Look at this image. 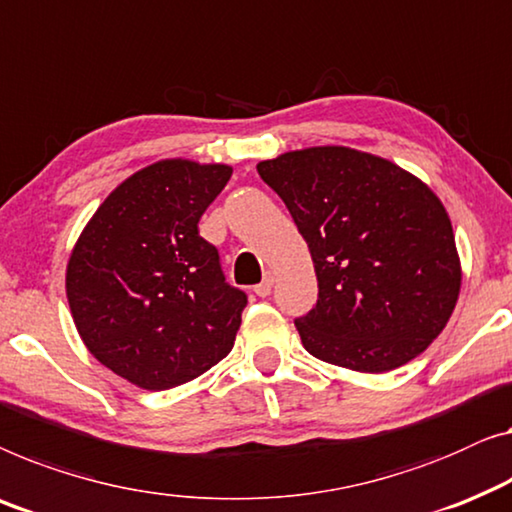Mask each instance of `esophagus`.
I'll list each match as a JSON object with an SVG mask.
<instances>
[{
  "mask_svg": "<svg viewBox=\"0 0 512 512\" xmlns=\"http://www.w3.org/2000/svg\"><path fill=\"white\" fill-rule=\"evenodd\" d=\"M272 286H274V274L272 272H265V277L261 284L254 286V293L258 295V298H268V295L272 293Z\"/></svg>",
  "mask_w": 512,
  "mask_h": 512,
  "instance_id": "esophagus-1",
  "label": "esophagus"
}]
</instances>
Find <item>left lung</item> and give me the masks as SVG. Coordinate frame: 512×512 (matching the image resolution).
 Returning <instances> with one entry per match:
<instances>
[{
	"mask_svg": "<svg viewBox=\"0 0 512 512\" xmlns=\"http://www.w3.org/2000/svg\"><path fill=\"white\" fill-rule=\"evenodd\" d=\"M256 168L314 261L318 300L295 318L314 358L381 374L441 335L462 268L446 207L425 182L339 145L286 152Z\"/></svg>",
	"mask_w": 512,
	"mask_h": 512,
	"instance_id": "8db88e82",
	"label": "left lung"
}]
</instances>
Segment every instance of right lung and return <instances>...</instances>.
Instances as JSON below:
<instances>
[{"mask_svg":"<svg viewBox=\"0 0 512 512\" xmlns=\"http://www.w3.org/2000/svg\"><path fill=\"white\" fill-rule=\"evenodd\" d=\"M233 168L166 159L133 173L94 212L66 268L73 323L101 365L168 390L231 353L247 295L231 286L198 221Z\"/></svg>","mask_w":512,"mask_h":512,"instance_id":"add662e5","label":"right lung"}]
</instances>
